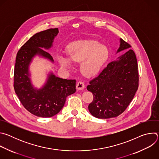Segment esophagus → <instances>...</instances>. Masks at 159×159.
Here are the masks:
<instances>
[{
    "mask_svg": "<svg viewBox=\"0 0 159 159\" xmlns=\"http://www.w3.org/2000/svg\"><path fill=\"white\" fill-rule=\"evenodd\" d=\"M76 87H77V89H78V90H83L85 88L84 83L82 81L78 82L76 85Z\"/></svg>",
    "mask_w": 159,
    "mask_h": 159,
    "instance_id": "esophagus-1",
    "label": "esophagus"
}]
</instances>
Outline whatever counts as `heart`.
I'll list each match as a JSON object with an SVG mask.
<instances>
[{
    "mask_svg": "<svg viewBox=\"0 0 159 159\" xmlns=\"http://www.w3.org/2000/svg\"><path fill=\"white\" fill-rule=\"evenodd\" d=\"M69 55L60 54L58 60L66 69L72 68V61L80 63L81 73L85 77H93L98 73L107 60L109 50L105 45L94 40L75 43L69 48Z\"/></svg>",
    "mask_w": 159,
    "mask_h": 159,
    "instance_id": "1",
    "label": "heart"
}]
</instances>
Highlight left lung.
Segmentation results:
<instances>
[{
    "instance_id": "obj_1",
    "label": "left lung",
    "mask_w": 159,
    "mask_h": 159,
    "mask_svg": "<svg viewBox=\"0 0 159 159\" xmlns=\"http://www.w3.org/2000/svg\"><path fill=\"white\" fill-rule=\"evenodd\" d=\"M131 48L130 44L120 38L116 53ZM137 60L134 52L129 50L112 61L99 75L90 80L87 89L94 99L89 106L93 116L100 119L115 118L128 106L139 87Z\"/></svg>"
}]
</instances>
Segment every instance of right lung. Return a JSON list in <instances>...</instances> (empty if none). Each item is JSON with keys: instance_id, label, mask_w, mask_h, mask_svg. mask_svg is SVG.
I'll list each match as a JSON object with an SVG mask.
<instances>
[{"instance_id": "add662e5", "label": "right lung", "mask_w": 159, "mask_h": 159, "mask_svg": "<svg viewBox=\"0 0 159 159\" xmlns=\"http://www.w3.org/2000/svg\"><path fill=\"white\" fill-rule=\"evenodd\" d=\"M58 29H48L34 34L18 51L14 68V88L21 104L31 114L42 118L55 116L63 108L67 96L75 93V80L63 79L52 72L41 88L33 87L29 66L33 58L41 56L54 62L47 51L53 45Z\"/></svg>"}]
</instances>
